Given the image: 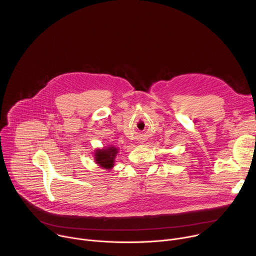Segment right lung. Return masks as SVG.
<instances>
[{
  "instance_id": "1",
  "label": "right lung",
  "mask_w": 256,
  "mask_h": 256,
  "mask_svg": "<svg viewBox=\"0 0 256 256\" xmlns=\"http://www.w3.org/2000/svg\"><path fill=\"white\" fill-rule=\"evenodd\" d=\"M118 154V149L114 147H108L107 149L97 150L95 153V161L101 167L105 169H110L114 167V158Z\"/></svg>"
}]
</instances>
